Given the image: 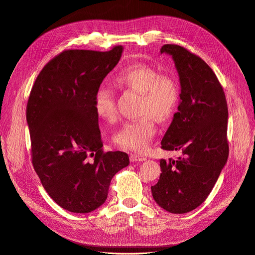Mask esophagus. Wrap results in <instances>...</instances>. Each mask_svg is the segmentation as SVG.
<instances>
[{"mask_svg": "<svg viewBox=\"0 0 255 255\" xmlns=\"http://www.w3.org/2000/svg\"><path fill=\"white\" fill-rule=\"evenodd\" d=\"M129 158H130V161L131 162H136V161H144L145 158L144 156H141V155H139V154H136V153H131L130 154V156H129Z\"/></svg>", "mask_w": 255, "mask_h": 255, "instance_id": "obj_1", "label": "esophagus"}]
</instances>
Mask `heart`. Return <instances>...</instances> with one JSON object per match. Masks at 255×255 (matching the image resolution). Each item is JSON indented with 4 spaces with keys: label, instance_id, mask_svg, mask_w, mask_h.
I'll return each instance as SVG.
<instances>
[{
    "label": "heart",
    "instance_id": "b5f03b06",
    "mask_svg": "<svg viewBox=\"0 0 255 255\" xmlns=\"http://www.w3.org/2000/svg\"><path fill=\"white\" fill-rule=\"evenodd\" d=\"M115 86L121 91L135 92L141 96L139 115L142 118L125 123L114 135L116 146L125 150L142 152L146 150L156 134L153 121L165 123L174 115L179 104L180 92L177 82L160 75L155 67L137 64L128 66L114 77ZM97 115L107 122H115L118 117L115 96L106 86H100L95 94Z\"/></svg>",
    "mask_w": 255,
    "mask_h": 255
}]
</instances>
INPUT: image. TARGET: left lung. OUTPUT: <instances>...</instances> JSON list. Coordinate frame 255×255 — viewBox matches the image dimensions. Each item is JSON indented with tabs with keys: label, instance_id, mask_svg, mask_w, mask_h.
I'll list each match as a JSON object with an SVG mask.
<instances>
[{
	"label": "left lung",
	"instance_id": "1",
	"mask_svg": "<svg viewBox=\"0 0 255 255\" xmlns=\"http://www.w3.org/2000/svg\"><path fill=\"white\" fill-rule=\"evenodd\" d=\"M162 53L174 61L180 101L161 148L180 150L183 157L160 159L161 173L151 193L165 211L185 214L207 199L227 162L228 108L222 86L202 58L174 44L163 45Z\"/></svg>",
	"mask_w": 255,
	"mask_h": 255
}]
</instances>
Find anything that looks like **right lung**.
I'll use <instances>...</instances> for the list:
<instances>
[{
	"instance_id": "add662e5",
	"label": "right lung",
	"mask_w": 255,
	"mask_h": 255,
	"mask_svg": "<svg viewBox=\"0 0 255 255\" xmlns=\"http://www.w3.org/2000/svg\"><path fill=\"white\" fill-rule=\"evenodd\" d=\"M122 52L121 45L105 52L65 50L43 67L30 93L26 119L34 169L50 198L72 213L101 207L113 176L129 164L125 152L103 151L94 106Z\"/></svg>"
}]
</instances>
